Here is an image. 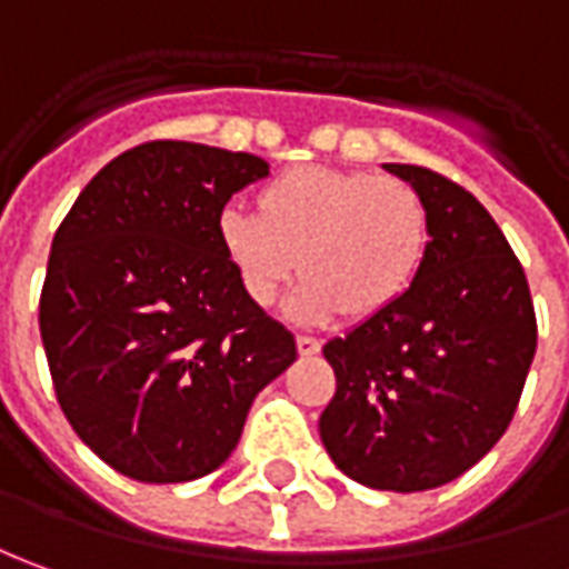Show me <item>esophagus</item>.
<instances>
[{"instance_id":"esophagus-1","label":"esophagus","mask_w":569,"mask_h":569,"mask_svg":"<svg viewBox=\"0 0 569 569\" xmlns=\"http://www.w3.org/2000/svg\"><path fill=\"white\" fill-rule=\"evenodd\" d=\"M319 350H322V343H319L316 337L297 335V352H300V356H316Z\"/></svg>"}]
</instances>
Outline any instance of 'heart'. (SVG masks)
<instances>
[{
    "mask_svg": "<svg viewBox=\"0 0 569 569\" xmlns=\"http://www.w3.org/2000/svg\"><path fill=\"white\" fill-rule=\"evenodd\" d=\"M222 257L241 291L272 307L297 266L303 281L291 312L307 322L352 319L393 307L430 244L425 198L402 179L331 167H297L260 191V213L226 207Z\"/></svg>",
    "mask_w": 569,
    "mask_h": 569,
    "instance_id": "b5f03b06",
    "label": "heart"
}]
</instances>
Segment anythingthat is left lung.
<instances>
[{
    "instance_id": "obj_1",
    "label": "left lung",
    "mask_w": 569,
    "mask_h": 569,
    "mask_svg": "<svg viewBox=\"0 0 569 569\" xmlns=\"http://www.w3.org/2000/svg\"><path fill=\"white\" fill-rule=\"evenodd\" d=\"M427 203L430 244L409 291L325 343L337 378L319 418L350 480L421 492L456 480L501 440L536 356L523 266L471 191L383 163Z\"/></svg>"
}]
</instances>
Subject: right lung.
<instances>
[{"instance_id":"right-lung-1","label":"right lung","mask_w":569,"mask_h":569,"mask_svg":"<svg viewBox=\"0 0 569 569\" xmlns=\"http://www.w3.org/2000/svg\"><path fill=\"white\" fill-rule=\"evenodd\" d=\"M257 154L144 142L113 158L58 226L39 331L61 411L104 465L139 483L217 471L247 411L297 359L222 257L234 191Z\"/></svg>"}]
</instances>
